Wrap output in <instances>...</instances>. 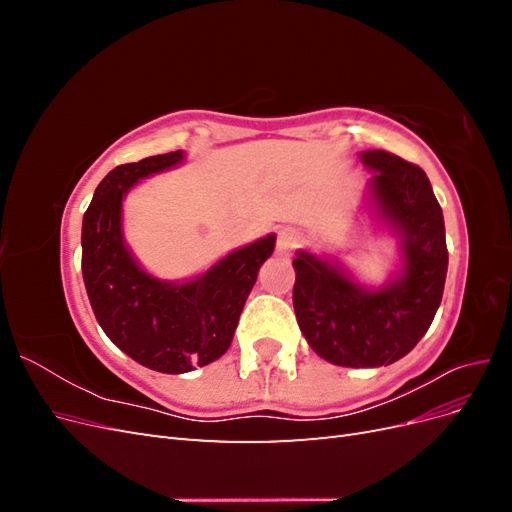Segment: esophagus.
I'll use <instances>...</instances> for the list:
<instances>
[{"label":"esophagus","instance_id":"1","mask_svg":"<svg viewBox=\"0 0 512 512\" xmlns=\"http://www.w3.org/2000/svg\"><path fill=\"white\" fill-rule=\"evenodd\" d=\"M301 241V232L297 228H282L280 235H277V245L275 250L280 256H290L294 247Z\"/></svg>","mask_w":512,"mask_h":512}]
</instances>
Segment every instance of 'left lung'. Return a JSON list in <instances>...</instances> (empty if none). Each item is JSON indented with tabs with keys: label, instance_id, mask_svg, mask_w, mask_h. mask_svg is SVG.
<instances>
[{
	"label": "left lung",
	"instance_id": "8db88e82",
	"mask_svg": "<svg viewBox=\"0 0 512 512\" xmlns=\"http://www.w3.org/2000/svg\"><path fill=\"white\" fill-rule=\"evenodd\" d=\"M374 173L365 205L397 239L399 267L382 286L361 284L339 260L299 250L292 303L299 329L324 361L382 367L406 356L436 316L448 269L444 215L425 170L382 149L361 151Z\"/></svg>",
	"mask_w": 512,
	"mask_h": 512
}]
</instances>
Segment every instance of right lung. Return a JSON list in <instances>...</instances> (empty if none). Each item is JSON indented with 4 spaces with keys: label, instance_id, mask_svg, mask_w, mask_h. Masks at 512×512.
<instances>
[{
    "label": "right lung",
    "instance_id": "1",
    "mask_svg": "<svg viewBox=\"0 0 512 512\" xmlns=\"http://www.w3.org/2000/svg\"><path fill=\"white\" fill-rule=\"evenodd\" d=\"M183 160L179 149L113 168L91 198L81 235L83 280L102 331L130 359L162 374H185L220 359L258 269L275 250L271 232L192 280L168 282L145 271L123 237V198L141 179Z\"/></svg>",
    "mask_w": 512,
    "mask_h": 512
}]
</instances>
